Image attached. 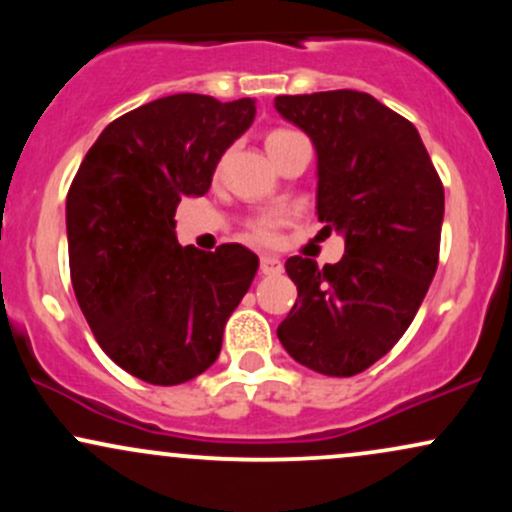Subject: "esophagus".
<instances>
[{"instance_id": "esophagus-1", "label": "esophagus", "mask_w": 512, "mask_h": 512, "mask_svg": "<svg viewBox=\"0 0 512 512\" xmlns=\"http://www.w3.org/2000/svg\"><path fill=\"white\" fill-rule=\"evenodd\" d=\"M260 272L262 274H281V272H284V264H281L279 257L262 255L260 257Z\"/></svg>"}]
</instances>
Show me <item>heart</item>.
Returning a JSON list of instances; mask_svg holds the SVG:
<instances>
[{"label":"heart","instance_id":"heart-1","mask_svg":"<svg viewBox=\"0 0 512 512\" xmlns=\"http://www.w3.org/2000/svg\"><path fill=\"white\" fill-rule=\"evenodd\" d=\"M293 137H298V134L291 132V129H274V132H269L267 134L269 156H272L281 144H286ZM276 226H279V219H276V216H260V219L250 221L248 236L255 240H262V243H272L276 238Z\"/></svg>","mask_w":512,"mask_h":512}]
</instances>
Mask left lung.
<instances>
[{
	"instance_id": "left-lung-1",
	"label": "left lung",
	"mask_w": 512,
	"mask_h": 512,
	"mask_svg": "<svg viewBox=\"0 0 512 512\" xmlns=\"http://www.w3.org/2000/svg\"><path fill=\"white\" fill-rule=\"evenodd\" d=\"M313 139L317 219L344 233V257H289L298 298L276 337L305 368L351 378L399 342L438 269L445 192L419 132L370 93L276 96Z\"/></svg>"
}]
</instances>
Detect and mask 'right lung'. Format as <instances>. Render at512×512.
Here are the masks:
<instances>
[{
    "label": "right lung",
    "instance_id": "right-lung-1",
    "mask_svg": "<svg viewBox=\"0 0 512 512\" xmlns=\"http://www.w3.org/2000/svg\"><path fill=\"white\" fill-rule=\"evenodd\" d=\"M252 120V98H158L110 122L69 187L76 301L105 354L144 383L204 373L255 279L257 255L243 245L202 252L175 238L180 199L209 190L223 151Z\"/></svg>",
    "mask_w": 512,
    "mask_h": 512
}]
</instances>
